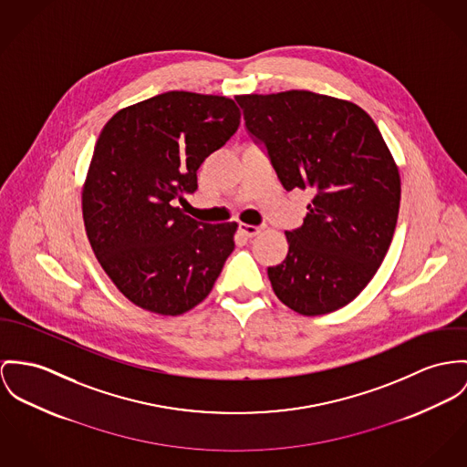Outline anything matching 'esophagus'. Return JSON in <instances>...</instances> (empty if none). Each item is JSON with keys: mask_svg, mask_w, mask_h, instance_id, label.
<instances>
[{"mask_svg": "<svg viewBox=\"0 0 467 467\" xmlns=\"http://www.w3.org/2000/svg\"><path fill=\"white\" fill-rule=\"evenodd\" d=\"M238 231H240V234H244L245 238H254V236H257V234L263 231V227H259V225H249V223H240V225H238Z\"/></svg>", "mask_w": 467, "mask_h": 467, "instance_id": "34e87169", "label": "esophagus"}]
</instances>
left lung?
Instances as JSON below:
<instances>
[{"mask_svg": "<svg viewBox=\"0 0 467 467\" xmlns=\"http://www.w3.org/2000/svg\"><path fill=\"white\" fill-rule=\"evenodd\" d=\"M287 192L313 195L286 259L268 268L277 298L304 317L350 304L377 274L395 234L401 182L373 119L352 101L286 90L236 96Z\"/></svg>", "mask_w": 467, "mask_h": 467, "instance_id": "1", "label": "left lung"}]
</instances>
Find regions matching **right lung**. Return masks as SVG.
Instances as JSON below:
<instances>
[{
    "label": "right lung",
    "instance_id": "obj_1",
    "mask_svg": "<svg viewBox=\"0 0 467 467\" xmlns=\"http://www.w3.org/2000/svg\"><path fill=\"white\" fill-rule=\"evenodd\" d=\"M225 96L172 90L119 109L101 131L81 192L90 247L111 283L145 311L178 317L212 291L238 223H202L176 204L202 161L240 126Z\"/></svg>",
    "mask_w": 467,
    "mask_h": 467
}]
</instances>
